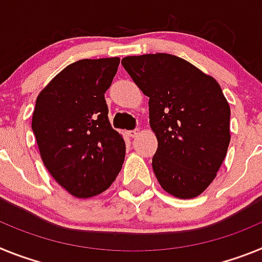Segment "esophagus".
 Wrapping results in <instances>:
<instances>
[{"mask_svg":"<svg viewBox=\"0 0 262 262\" xmlns=\"http://www.w3.org/2000/svg\"><path fill=\"white\" fill-rule=\"evenodd\" d=\"M137 134H138V129H134V130H129L128 132L129 137H136Z\"/></svg>","mask_w":262,"mask_h":262,"instance_id":"1","label":"esophagus"}]
</instances>
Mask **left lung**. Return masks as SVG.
<instances>
[{
	"mask_svg": "<svg viewBox=\"0 0 262 262\" xmlns=\"http://www.w3.org/2000/svg\"><path fill=\"white\" fill-rule=\"evenodd\" d=\"M121 64L149 97L159 185L181 199L198 196L215 179L231 140V109L219 83L171 54L126 56Z\"/></svg>",
	"mask_w": 262,
	"mask_h": 262,
	"instance_id": "8db88e82",
	"label": "left lung"
}]
</instances>
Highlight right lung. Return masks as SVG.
Here are the masks:
<instances>
[{
	"mask_svg": "<svg viewBox=\"0 0 262 262\" xmlns=\"http://www.w3.org/2000/svg\"><path fill=\"white\" fill-rule=\"evenodd\" d=\"M118 64V58L77 60L36 97L31 129L42 161L76 198L101 194L124 163V138L109 122L104 96Z\"/></svg>",
	"mask_w": 262,
	"mask_h": 262,
	"instance_id": "obj_1",
	"label": "right lung"
}]
</instances>
